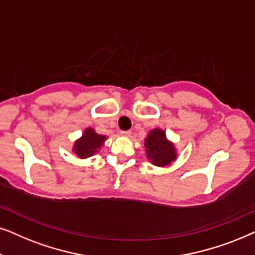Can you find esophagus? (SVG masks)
<instances>
[{
  "instance_id": "1",
  "label": "esophagus",
  "mask_w": 255,
  "mask_h": 255,
  "mask_svg": "<svg viewBox=\"0 0 255 255\" xmlns=\"http://www.w3.org/2000/svg\"><path fill=\"white\" fill-rule=\"evenodd\" d=\"M121 135H122V136L129 137L130 135H131V131H130V130H122V131H121Z\"/></svg>"
}]
</instances>
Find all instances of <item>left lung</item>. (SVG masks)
<instances>
[{
	"mask_svg": "<svg viewBox=\"0 0 255 255\" xmlns=\"http://www.w3.org/2000/svg\"><path fill=\"white\" fill-rule=\"evenodd\" d=\"M145 155L156 167L170 165L177 158V151L174 143L167 138L164 131L155 128L149 131L144 140Z\"/></svg>",
	"mask_w": 255,
	"mask_h": 255,
	"instance_id": "8db88e82",
	"label": "left lung"
}]
</instances>
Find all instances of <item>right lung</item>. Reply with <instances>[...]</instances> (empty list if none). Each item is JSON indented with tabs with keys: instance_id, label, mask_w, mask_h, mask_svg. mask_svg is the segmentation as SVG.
<instances>
[{
	"instance_id": "obj_1",
	"label": "right lung",
	"mask_w": 255,
	"mask_h": 255,
	"mask_svg": "<svg viewBox=\"0 0 255 255\" xmlns=\"http://www.w3.org/2000/svg\"><path fill=\"white\" fill-rule=\"evenodd\" d=\"M105 135L97 134L93 128H86L83 136L74 142L73 151L79 158H87L99 151L101 145L106 141Z\"/></svg>"
}]
</instances>
